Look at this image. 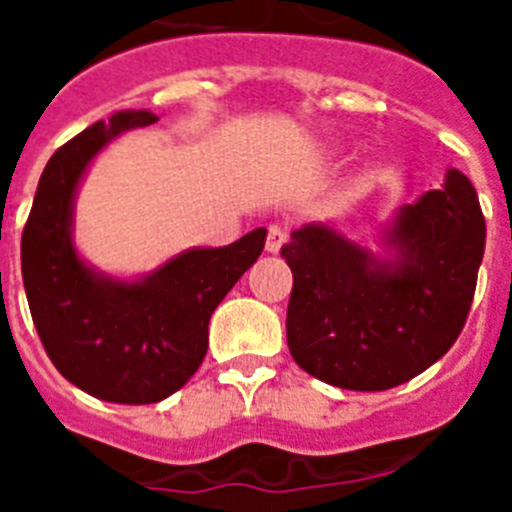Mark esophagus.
<instances>
[{
  "label": "esophagus",
  "instance_id": "obj_1",
  "mask_svg": "<svg viewBox=\"0 0 512 512\" xmlns=\"http://www.w3.org/2000/svg\"><path fill=\"white\" fill-rule=\"evenodd\" d=\"M284 243H287V233H284V228H279V225H271L269 235H266V251L279 253L282 251Z\"/></svg>",
  "mask_w": 512,
  "mask_h": 512
}]
</instances>
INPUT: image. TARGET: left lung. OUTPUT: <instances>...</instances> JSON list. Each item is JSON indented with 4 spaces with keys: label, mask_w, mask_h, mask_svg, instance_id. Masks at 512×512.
Returning <instances> with one entry per match:
<instances>
[{
    "label": "left lung",
    "mask_w": 512,
    "mask_h": 512,
    "mask_svg": "<svg viewBox=\"0 0 512 512\" xmlns=\"http://www.w3.org/2000/svg\"><path fill=\"white\" fill-rule=\"evenodd\" d=\"M485 253V217L459 169L402 205L372 243L307 223L282 248L292 269L287 343L297 364L341 390L418 377L459 338Z\"/></svg>",
    "instance_id": "1"
}]
</instances>
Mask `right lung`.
I'll list each match as a JSON object with an SVG mask.
<instances>
[{"instance_id": "right-lung-1", "label": "right lung", "mask_w": 512, "mask_h": 512, "mask_svg": "<svg viewBox=\"0 0 512 512\" xmlns=\"http://www.w3.org/2000/svg\"><path fill=\"white\" fill-rule=\"evenodd\" d=\"M158 117L120 110L58 148L22 233V282L33 323L63 377L87 395L151 405L182 390L207 354L215 307L264 251L256 228L230 246L187 248L138 277L89 264L74 241V210L94 158Z\"/></svg>"}]
</instances>
